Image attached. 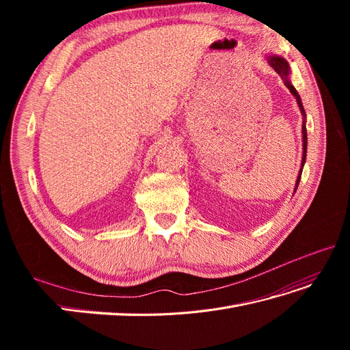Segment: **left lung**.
<instances>
[{
  "label": "left lung",
  "mask_w": 350,
  "mask_h": 350,
  "mask_svg": "<svg viewBox=\"0 0 350 350\" xmlns=\"http://www.w3.org/2000/svg\"><path fill=\"white\" fill-rule=\"evenodd\" d=\"M269 64L274 68V71H276L279 76L283 79L286 88H288L291 90V93L295 96L296 102H298V107L301 109V113L304 115V122H302V147H304V153H302V163H301V171H299V175H298V179H296V185H295V191H296V187L299 185V181H301V174H302V167H304V163H305V159H306V126H305V109L302 107V102H301V98L298 92H296V89L292 86L291 81H289V64L288 61H286L284 58L282 57H278V55H270L269 57Z\"/></svg>",
  "instance_id": "left-lung-1"
}]
</instances>
